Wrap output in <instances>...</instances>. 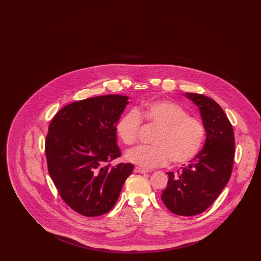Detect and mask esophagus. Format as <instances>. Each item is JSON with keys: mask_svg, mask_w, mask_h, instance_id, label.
Segmentation results:
<instances>
[{"mask_svg": "<svg viewBox=\"0 0 261 261\" xmlns=\"http://www.w3.org/2000/svg\"><path fill=\"white\" fill-rule=\"evenodd\" d=\"M134 172L135 173H141V174H145V173H149V170H145V169H142V168H139V167H135L134 168Z\"/></svg>", "mask_w": 261, "mask_h": 261, "instance_id": "obj_1", "label": "esophagus"}]
</instances>
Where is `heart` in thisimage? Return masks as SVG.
Segmentation results:
<instances>
[{"instance_id": "1", "label": "heart", "mask_w": 261, "mask_h": 261, "mask_svg": "<svg viewBox=\"0 0 261 261\" xmlns=\"http://www.w3.org/2000/svg\"><path fill=\"white\" fill-rule=\"evenodd\" d=\"M141 120L159 128L152 140L153 147H139L125 155L127 162L142 168L161 167L170 161L184 164L195 159L202 147L204 124L199 118L189 116L186 110L174 101L156 99L125 113L115 131L126 146L136 144Z\"/></svg>"}]
</instances>
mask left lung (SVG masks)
Here are the masks:
<instances>
[{
    "label": "left lung",
    "mask_w": 261,
    "mask_h": 261,
    "mask_svg": "<svg viewBox=\"0 0 261 261\" xmlns=\"http://www.w3.org/2000/svg\"><path fill=\"white\" fill-rule=\"evenodd\" d=\"M184 96L199 108L205 143L176 175L167 172L169 180L162 199L172 213L193 216L207 210L227 185L233 169L235 138L232 124L215 100L195 93Z\"/></svg>",
    "instance_id": "1"
}]
</instances>
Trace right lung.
<instances>
[{
  "mask_svg": "<svg viewBox=\"0 0 261 261\" xmlns=\"http://www.w3.org/2000/svg\"><path fill=\"white\" fill-rule=\"evenodd\" d=\"M127 96L106 95L78 100L53 118L46 138L48 170L62 199L81 215L112 210L134 165L110 162L120 156L115 126Z\"/></svg>",
  "mask_w": 261,
  "mask_h": 261,
  "instance_id": "add662e5",
  "label": "right lung"
}]
</instances>
